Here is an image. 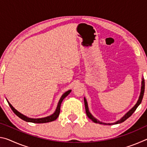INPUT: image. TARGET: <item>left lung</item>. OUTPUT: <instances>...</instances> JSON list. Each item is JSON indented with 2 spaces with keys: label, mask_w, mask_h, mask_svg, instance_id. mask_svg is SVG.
Returning a JSON list of instances; mask_svg holds the SVG:
<instances>
[{
  "label": "left lung",
  "mask_w": 147,
  "mask_h": 147,
  "mask_svg": "<svg viewBox=\"0 0 147 147\" xmlns=\"http://www.w3.org/2000/svg\"><path fill=\"white\" fill-rule=\"evenodd\" d=\"M144 92H145V80L143 78H142V82H141V93H140V95H139V97L138 102H137V103L135 104V106H134L132 108H131L130 110H129L127 113H126L125 115H124L123 117H122L120 120L117 121L115 123H104L102 122H100V121H98L96 119L95 117H94L92 115V114L89 112V108H88V102H87L86 98H84V104H85V108H86V112L87 115H88V117L91 119L92 121H93L94 123H98V124H109V125H111V124H119V123H121L124 122V121H126V119H127L128 117H130L132 115L134 111H136V109H137V108L139 106V104L141 103V101L143 100V95H144Z\"/></svg>",
  "instance_id": "left-lung-1"
}]
</instances>
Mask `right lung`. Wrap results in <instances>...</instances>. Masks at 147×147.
Masks as SVG:
<instances>
[{
  "mask_svg": "<svg viewBox=\"0 0 147 147\" xmlns=\"http://www.w3.org/2000/svg\"><path fill=\"white\" fill-rule=\"evenodd\" d=\"M71 90H69V91H66L65 93L62 94V96H61V98L59 100L58 106H57L56 111H54V113L53 114V115L48 116V117H43V118H39V119L29 118V117H28L24 115L22 113L19 112L18 111L16 110V109H15L13 106H12L11 104L9 103L8 100H7V101H8L9 106H10L11 109H12V111H13L14 113L16 114L17 116H18L19 118L23 119V121H26V122H30V123H49V122H52V121H55L56 119L58 117L59 112H60V106H61V104L62 102V101H63V99L65 98L69 93H71ZM6 100H7V99H6Z\"/></svg>",
  "mask_w": 147,
  "mask_h": 147,
  "instance_id": "add662e5",
  "label": "right lung"
}]
</instances>
